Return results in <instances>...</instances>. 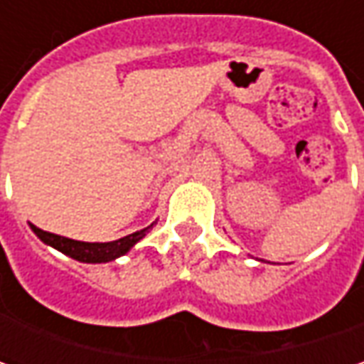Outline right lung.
<instances>
[{
    "label": "right lung",
    "mask_w": 364,
    "mask_h": 364,
    "mask_svg": "<svg viewBox=\"0 0 364 364\" xmlns=\"http://www.w3.org/2000/svg\"><path fill=\"white\" fill-rule=\"evenodd\" d=\"M151 227L154 225H149L141 231L132 232V235H127L123 239H117V241H109V243H85V241H75V239H68V237L42 231L36 225H30V229L36 232V237L42 243L50 245V247L58 249L64 255L82 261V263H109V261H115L121 255H125L132 247H135V243H139Z\"/></svg>",
    "instance_id": "add662e5"
}]
</instances>
